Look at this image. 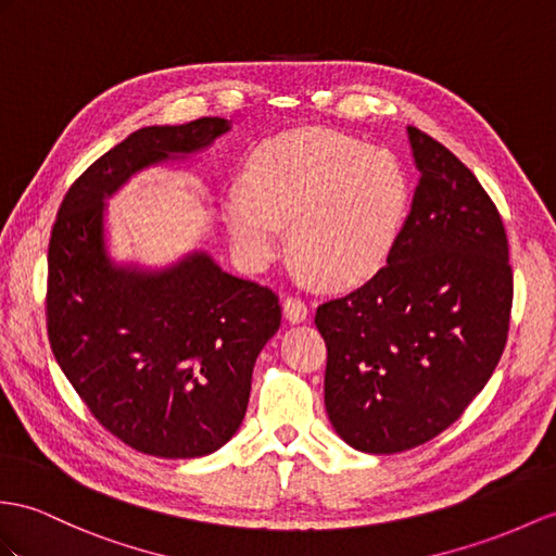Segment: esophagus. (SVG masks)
Returning a JSON list of instances; mask_svg holds the SVG:
<instances>
[{"instance_id":"obj_1","label":"esophagus","mask_w":556,"mask_h":556,"mask_svg":"<svg viewBox=\"0 0 556 556\" xmlns=\"http://www.w3.org/2000/svg\"><path fill=\"white\" fill-rule=\"evenodd\" d=\"M282 314L290 323H302L308 316V308L302 300H296V296H288L286 302H282Z\"/></svg>"}]
</instances>
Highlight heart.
Here are the masks:
<instances>
[{"mask_svg":"<svg viewBox=\"0 0 556 556\" xmlns=\"http://www.w3.org/2000/svg\"><path fill=\"white\" fill-rule=\"evenodd\" d=\"M248 188L228 191L224 214L250 266L274 260L282 226L292 250L325 286L344 288L384 266L410 210V179L387 148L330 129H300L254 153Z\"/></svg>","mask_w":556,"mask_h":556,"instance_id":"1","label":"heart"}]
</instances>
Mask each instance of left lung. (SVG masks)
<instances>
[{"mask_svg": "<svg viewBox=\"0 0 556 556\" xmlns=\"http://www.w3.org/2000/svg\"><path fill=\"white\" fill-rule=\"evenodd\" d=\"M408 137L419 184L387 266L316 311L325 410L372 455L422 445L465 413L503 356L514 296L495 202L448 148Z\"/></svg>", "mask_w": 556, "mask_h": 556, "instance_id": "8db88e82", "label": "left lung"}]
</instances>
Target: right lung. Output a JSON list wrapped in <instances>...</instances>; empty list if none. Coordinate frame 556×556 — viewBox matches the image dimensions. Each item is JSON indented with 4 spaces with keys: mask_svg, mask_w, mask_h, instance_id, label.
<instances>
[{
    "mask_svg": "<svg viewBox=\"0 0 556 556\" xmlns=\"http://www.w3.org/2000/svg\"><path fill=\"white\" fill-rule=\"evenodd\" d=\"M224 117L143 127L77 176L49 240L47 330L61 370L99 425L134 451L202 457L248 410L254 361L280 328L278 294L207 252L165 270L115 266L103 200L134 172L207 148Z\"/></svg>",
    "mask_w": 556,
    "mask_h": 556,
    "instance_id": "add662e5",
    "label": "right lung"
}]
</instances>
